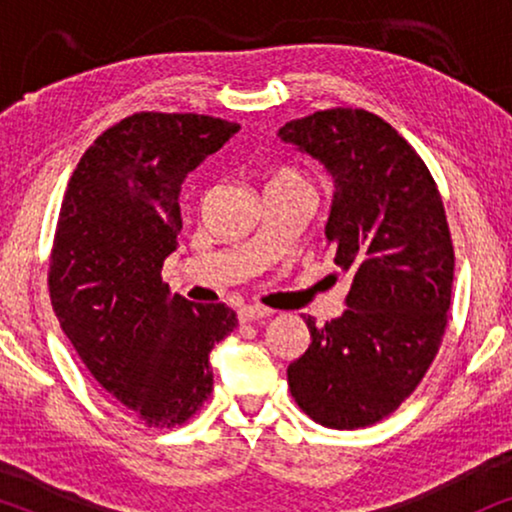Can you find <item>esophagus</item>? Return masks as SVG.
Listing matches in <instances>:
<instances>
[{
	"instance_id": "obj_1",
	"label": "esophagus",
	"mask_w": 512,
	"mask_h": 512,
	"mask_svg": "<svg viewBox=\"0 0 512 512\" xmlns=\"http://www.w3.org/2000/svg\"><path fill=\"white\" fill-rule=\"evenodd\" d=\"M240 321H258V319H265L270 317L272 310H268V307H261V305H244L240 307Z\"/></svg>"
}]
</instances>
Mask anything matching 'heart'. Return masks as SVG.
Segmentation results:
<instances>
[{"label":"heart","mask_w":512,"mask_h":512,"mask_svg":"<svg viewBox=\"0 0 512 512\" xmlns=\"http://www.w3.org/2000/svg\"><path fill=\"white\" fill-rule=\"evenodd\" d=\"M303 177L296 170H291V167H277V170L270 172V179L268 184H277V181H300Z\"/></svg>","instance_id":"b5f03b06"}]
</instances>
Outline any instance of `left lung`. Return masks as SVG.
Wrapping results in <instances>:
<instances>
[{
  "instance_id": "obj_1",
  "label": "left lung",
  "mask_w": 512,
  "mask_h": 512,
  "mask_svg": "<svg viewBox=\"0 0 512 512\" xmlns=\"http://www.w3.org/2000/svg\"><path fill=\"white\" fill-rule=\"evenodd\" d=\"M326 167L335 193L324 247L352 272L342 317L310 328L286 370L314 422L361 429L391 415L436 359L452 300L454 247L443 198L417 151L366 109H326L279 128Z\"/></svg>"
}]
</instances>
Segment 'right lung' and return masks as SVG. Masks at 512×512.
I'll list each match as a JSON object with an SVG mask.
<instances>
[{
  "instance_id": "add662e5",
  "label": "right lung",
  "mask_w": 512,
  "mask_h": 512,
  "mask_svg": "<svg viewBox=\"0 0 512 512\" xmlns=\"http://www.w3.org/2000/svg\"><path fill=\"white\" fill-rule=\"evenodd\" d=\"M237 130L202 114H132L88 146L62 200L53 312L90 375L149 429L202 408L209 352L237 326L230 307L172 296L160 277L181 233V184Z\"/></svg>"
}]
</instances>
